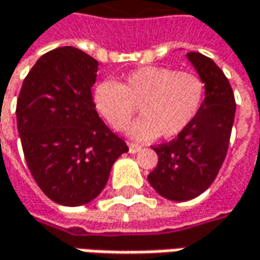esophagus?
Instances as JSON below:
<instances>
[{
	"instance_id": "esophagus-1",
	"label": "esophagus",
	"mask_w": 260,
	"mask_h": 260,
	"mask_svg": "<svg viewBox=\"0 0 260 260\" xmlns=\"http://www.w3.org/2000/svg\"><path fill=\"white\" fill-rule=\"evenodd\" d=\"M140 150H141V146H140V144H137V143H129L131 153H137V152H140Z\"/></svg>"
}]
</instances>
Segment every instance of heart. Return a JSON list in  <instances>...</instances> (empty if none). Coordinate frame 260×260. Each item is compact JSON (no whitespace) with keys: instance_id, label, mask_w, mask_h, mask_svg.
I'll return each instance as SVG.
<instances>
[{"instance_id":"1","label":"heart","mask_w":260,"mask_h":260,"mask_svg":"<svg viewBox=\"0 0 260 260\" xmlns=\"http://www.w3.org/2000/svg\"><path fill=\"white\" fill-rule=\"evenodd\" d=\"M205 83L198 74L170 67H143L131 71L122 83L103 80L93 89V107L108 126L128 128L140 106L143 117L131 135L138 140L177 137L200 113Z\"/></svg>"}]
</instances>
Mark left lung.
<instances>
[{"label": "left lung", "mask_w": 260, "mask_h": 260, "mask_svg": "<svg viewBox=\"0 0 260 260\" xmlns=\"http://www.w3.org/2000/svg\"><path fill=\"white\" fill-rule=\"evenodd\" d=\"M189 60L205 83V98L193 122L170 143L154 146L157 165L149 183L164 198L187 201L207 190L223 164L235 117V98L223 71L198 52Z\"/></svg>", "instance_id": "obj_1"}]
</instances>
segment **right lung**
Listing matches in <instances>:
<instances>
[{"mask_svg": "<svg viewBox=\"0 0 260 260\" xmlns=\"http://www.w3.org/2000/svg\"><path fill=\"white\" fill-rule=\"evenodd\" d=\"M96 71L98 60L83 50L58 47L37 60L19 92L16 117L28 168L60 205L95 200L114 160L129 150L93 107Z\"/></svg>", "mask_w": 260, "mask_h": 260, "instance_id": "obj_1", "label": "right lung"}]
</instances>
